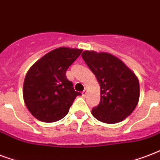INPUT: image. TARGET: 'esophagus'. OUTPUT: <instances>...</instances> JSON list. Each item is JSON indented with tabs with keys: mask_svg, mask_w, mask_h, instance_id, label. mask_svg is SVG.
Segmentation results:
<instances>
[{
	"mask_svg": "<svg viewBox=\"0 0 160 160\" xmlns=\"http://www.w3.org/2000/svg\"><path fill=\"white\" fill-rule=\"evenodd\" d=\"M86 93H87V89H85V90L82 91V96H86Z\"/></svg>",
	"mask_w": 160,
	"mask_h": 160,
	"instance_id": "1",
	"label": "esophagus"
}]
</instances>
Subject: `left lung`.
<instances>
[{"label": "left lung", "mask_w": 160, "mask_h": 160, "mask_svg": "<svg viewBox=\"0 0 160 160\" xmlns=\"http://www.w3.org/2000/svg\"><path fill=\"white\" fill-rule=\"evenodd\" d=\"M83 59L96 75L101 101L91 113L105 123L122 122L131 114L139 100V82L123 62L108 53L84 51Z\"/></svg>", "instance_id": "1"}]
</instances>
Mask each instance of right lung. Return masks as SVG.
<instances>
[{"label":"right lung","instance_id":"right-lung-1","mask_svg":"<svg viewBox=\"0 0 160 160\" xmlns=\"http://www.w3.org/2000/svg\"><path fill=\"white\" fill-rule=\"evenodd\" d=\"M82 49L58 48L37 61L29 69L23 84V99L32 115L44 122L60 120L69 112L75 97L66 70Z\"/></svg>","mask_w":160,"mask_h":160}]
</instances>
